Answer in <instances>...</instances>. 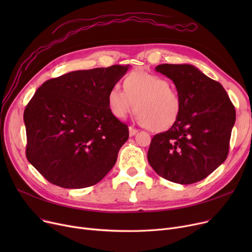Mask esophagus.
Masks as SVG:
<instances>
[{"instance_id": "1", "label": "esophagus", "mask_w": 252, "mask_h": 252, "mask_svg": "<svg viewBox=\"0 0 252 252\" xmlns=\"http://www.w3.org/2000/svg\"><path fill=\"white\" fill-rule=\"evenodd\" d=\"M128 130H129V137H133V136H135L138 133V129L133 127V126H129Z\"/></svg>"}]
</instances>
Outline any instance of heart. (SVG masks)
I'll return each mask as SVG.
<instances>
[{
  "instance_id": "heart-1",
  "label": "heart",
  "mask_w": 252,
  "mask_h": 252,
  "mask_svg": "<svg viewBox=\"0 0 252 252\" xmlns=\"http://www.w3.org/2000/svg\"><path fill=\"white\" fill-rule=\"evenodd\" d=\"M124 90L112 87L107 95L111 113L118 119L137 110V121L152 131L173 126L181 114L182 100L165 78L145 70L129 72L123 82Z\"/></svg>"
}]
</instances>
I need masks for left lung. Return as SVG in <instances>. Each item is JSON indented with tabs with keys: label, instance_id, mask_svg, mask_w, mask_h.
<instances>
[{
	"label": "left lung",
	"instance_id": "obj_1",
	"mask_svg": "<svg viewBox=\"0 0 252 252\" xmlns=\"http://www.w3.org/2000/svg\"><path fill=\"white\" fill-rule=\"evenodd\" d=\"M176 85L182 110L176 124L155 135L148 161L163 179L199 182L227 159L236 111L222 86L190 64L155 67Z\"/></svg>",
	"mask_w": 252,
	"mask_h": 252
}]
</instances>
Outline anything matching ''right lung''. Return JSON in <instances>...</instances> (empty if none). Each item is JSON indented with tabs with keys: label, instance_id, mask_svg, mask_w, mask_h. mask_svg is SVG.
Listing matches in <instances>:
<instances>
[{
	"label": "right lung",
	"instance_id": "right-lung-1",
	"mask_svg": "<svg viewBox=\"0 0 252 252\" xmlns=\"http://www.w3.org/2000/svg\"><path fill=\"white\" fill-rule=\"evenodd\" d=\"M128 65L76 70L45 82L26 105V157L50 183L82 189L116 162L128 127L111 113L107 95Z\"/></svg>",
	"mask_w": 252,
	"mask_h": 252
}]
</instances>
